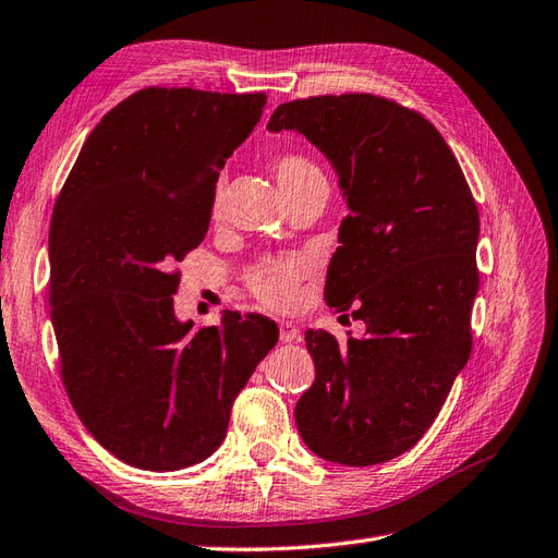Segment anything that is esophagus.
Returning <instances> with one entry per match:
<instances>
[{"label": "esophagus", "mask_w": 558, "mask_h": 558, "mask_svg": "<svg viewBox=\"0 0 558 558\" xmlns=\"http://www.w3.org/2000/svg\"><path fill=\"white\" fill-rule=\"evenodd\" d=\"M279 340L281 342H300L302 332L293 320H279Z\"/></svg>", "instance_id": "esophagus-1"}]
</instances>
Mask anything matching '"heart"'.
I'll return each mask as SVG.
<instances>
[{"mask_svg": "<svg viewBox=\"0 0 558 558\" xmlns=\"http://www.w3.org/2000/svg\"><path fill=\"white\" fill-rule=\"evenodd\" d=\"M272 170L283 195H293L302 189H307L310 183L324 181V174H320L318 167L310 158L293 154V150L291 154H279L272 160ZM218 207H221V185H216L214 191V214L218 211ZM302 269L305 267H302L300 260H265L248 272V286L263 302H267V305L289 307L295 300Z\"/></svg>", "mask_w": 558, "mask_h": 558, "instance_id": "obj_1", "label": "heart"}]
</instances>
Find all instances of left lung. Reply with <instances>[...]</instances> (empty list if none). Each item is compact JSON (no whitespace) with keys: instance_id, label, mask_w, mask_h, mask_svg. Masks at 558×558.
Returning a JSON list of instances; mask_svg holds the SVG:
<instances>
[{"instance_id":"8db88e82","label":"left lung","mask_w":558,"mask_h":558,"mask_svg":"<svg viewBox=\"0 0 558 558\" xmlns=\"http://www.w3.org/2000/svg\"><path fill=\"white\" fill-rule=\"evenodd\" d=\"M267 130L307 137L337 172L349 216L326 302L365 320L363 340L344 344L307 330L316 379L295 404L298 430L330 463L391 461L430 428L470 359L477 205L442 134L391 99H295Z\"/></svg>"}]
</instances>
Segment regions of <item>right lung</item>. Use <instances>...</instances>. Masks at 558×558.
<instances>
[{"mask_svg":"<svg viewBox=\"0 0 558 558\" xmlns=\"http://www.w3.org/2000/svg\"><path fill=\"white\" fill-rule=\"evenodd\" d=\"M265 105L263 93H134L88 134L56 202L48 302L62 381L83 426L128 465L209 459L279 340L260 314L193 330L172 298V267L205 240L218 172Z\"/></svg>","mask_w":558,"mask_h":558,"instance_id":"add662e5","label":"right lung"}]
</instances>
